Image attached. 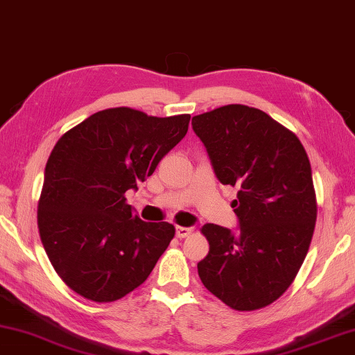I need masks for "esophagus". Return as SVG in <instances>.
<instances>
[{"label":"esophagus","mask_w":355,"mask_h":355,"mask_svg":"<svg viewBox=\"0 0 355 355\" xmlns=\"http://www.w3.org/2000/svg\"><path fill=\"white\" fill-rule=\"evenodd\" d=\"M193 232V229L191 227H183V226H177V229H175V234H177V237L178 239H184V237H188V235Z\"/></svg>","instance_id":"esophagus-1"}]
</instances>
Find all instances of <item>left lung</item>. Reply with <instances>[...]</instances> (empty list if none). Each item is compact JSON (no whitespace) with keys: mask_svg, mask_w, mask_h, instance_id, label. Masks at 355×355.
Returning a JSON list of instances; mask_svg holds the SVG:
<instances>
[{"mask_svg":"<svg viewBox=\"0 0 355 355\" xmlns=\"http://www.w3.org/2000/svg\"><path fill=\"white\" fill-rule=\"evenodd\" d=\"M216 178L237 187L240 232L205 224L198 263L205 288L237 311L270 305L292 284L316 226L311 164L294 132L254 107L229 104L193 116Z\"/></svg>","mask_w":355,"mask_h":355,"instance_id":"left-lung-1","label":"left lung"}]
</instances>
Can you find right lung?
<instances>
[{
  "label": "right lung",
  "mask_w": 355,
  "mask_h": 355,
  "mask_svg": "<svg viewBox=\"0 0 355 355\" xmlns=\"http://www.w3.org/2000/svg\"><path fill=\"white\" fill-rule=\"evenodd\" d=\"M189 118L115 107L56 142L44 172L37 227L55 272L78 295L98 303L121 299L167 250L175 227L142 221L125 193L137 189L187 136Z\"/></svg>",
  "instance_id": "add662e5"
}]
</instances>
